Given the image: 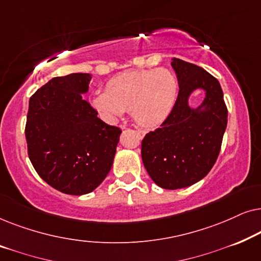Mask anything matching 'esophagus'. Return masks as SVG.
Wrapping results in <instances>:
<instances>
[{
  "instance_id": "obj_1",
  "label": "esophagus",
  "mask_w": 261,
  "mask_h": 261,
  "mask_svg": "<svg viewBox=\"0 0 261 261\" xmlns=\"http://www.w3.org/2000/svg\"><path fill=\"white\" fill-rule=\"evenodd\" d=\"M121 128H124V126H121ZM137 133L139 134V137H140V138H142V137H144V135H145V132L141 130V129H138Z\"/></svg>"
}]
</instances>
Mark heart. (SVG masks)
Returning a JSON list of instances; mask_svg holds the SVG:
<instances>
[{
  "instance_id": "b5f03b06",
  "label": "heart",
  "mask_w": 261,
  "mask_h": 261,
  "mask_svg": "<svg viewBox=\"0 0 261 261\" xmlns=\"http://www.w3.org/2000/svg\"><path fill=\"white\" fill-rule=\"evenodd\" d=\"M177 95L178 81L170 70H133L113 77L106 91L96 94L91 103L108 121L132 110L142 126H156L169 116Z\"/></svg>"
}]
</instances>
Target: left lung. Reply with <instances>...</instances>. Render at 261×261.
I'll return each mask as SVG.
<instances>
[{"label":"left lung","instance_id":"obj_1","mask_svg":"<svg viewBox=\"0 0 261 261\" xmlns=\"http://www.w3.org/2000/svg\"><path fill=\"white\" fill-rule=\"evenodd\" d=\"M179 91L169 116L141 141V158L156 185L176 190L204 178L219 156L228 110L219 81L195 64L173 58ZM206 90L197 110L187 105L195 88ZM203 110H201V108Z\"/></svg>","mask_w":261,"mask_h":261}]
</instances>
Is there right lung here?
<instances>
[{
  "instance_id": "add662e5",
  "label": "right lung",
  "mask_w": 261,
  "mask_h": 261,
  "mask_svg": "<svg viewBox=\"0 0 261 261\" xmlns=\"http://www.w3.org/2000/svg\"><path fill=\"white\" fill-rule=\"evenodd\" d=\"M90 81L88 73L55 77L30 98L28 156L46 183L67 195L89 194L102 183L121 134L84 99Z\"/></svg>"
}]
</instances>
